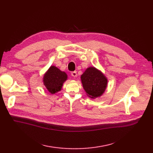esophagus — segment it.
<instances>
[{
    "instance_id": "obj_1",
    "label": "esophagus",
    "mask_w": 153,
    "mask_h": 153,
    "mask_svg": "<svg viewBox=\"0 0 153 153\" xmlns=\"http://www.w3.org/2000/svg\"><path fill=\"white\" fill-rule=\"evenodd\" d=\"M71 76H72V77H76L77 76V72H76V71L72 72H71Z\"/></svg>"
}]
</instances>
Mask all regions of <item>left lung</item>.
I'll use <instances>...</instances> for the list:
<instances>
[{
    "label": "left lung",
    "instance_id": "left-lung-1",
    "mask_svg": "<svg viewBox=\"0 0 153 153\" xmlns=\"http://www.w3.org/2000/svg\"><path fill=\"white\" fill-rule=\"evenodd\" d=\"M81 79L87 95L91 99L100 97L107 89V78L94 66L87 68L81 76Z\"/></svg>",
    "mask_w": 153,
    "mask_h": 153
}]
</instances>
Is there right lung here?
Wrapping results in <instances>:
<instances>
[{
    "label": "right lung",
    "instance_id": "obj_1",
    "mask_svg": "<svg viewBox=\"0 0 153 153\" xmlns=\"http://www.w3.org/2000/svg\"><path fill=\"white\" fill-rule=\"evenodd\" d=\"M68 79L65 72L61 71L54 66H51L45 72L43 77L44 85L51 94L57 93L62 89L64 82Z\"/></svg>",
    "mask_w": 153,
    "mask_h": 153
}]
</instances>
